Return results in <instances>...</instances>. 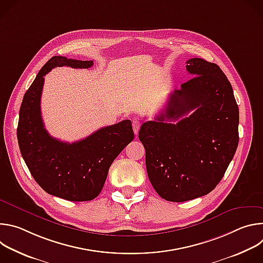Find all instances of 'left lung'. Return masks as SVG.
Returning <instances> with one entry per match:
<instances>
[{
	"instance_id": "1",
	"label": "left lung",
	"mask_w": 263,
	"mask_h": 263,
	"mask_svg": "<svg viewBox=\"0 0 263 263\" xmlns=\"http://www.w3.org/2000/svg\"><path fill=\"white\" fill-rule=\"evenodd\" d=\"M92 65V60L52 57L36 74L20 109L17 141L31 175L48 194L72 202L99 196L104 186L103 174H108L112 161L134 138L129 120L103 127L71 143L52 137L47 131L41 109L46 74L55 67Z\"/></svg>"
}]
</instances>
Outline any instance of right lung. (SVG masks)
Returning a JSON list of instances; mask_svg holds the SVG:
<instances>
[{
	"label": "right lung",
	"instance_id": "1",
	"mask_svg": "<svg viewBox=\"0 0 263 263\" xmlns=\"http://www.w3.org/2000/svg\"><path fill=\"white\" fill-rule=\"evenodd\" d=\"M186 70L190 79L171 93L165 110L143 123L138 132L148 179L157 194L171 202L213 191L239 140L238 106L226 74L201 58L186 61ZM183 116L187 118L171 123Z\"/></svg>",
	"mask_w": 263,
	"mask_h": 263
}]
</instances>
